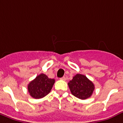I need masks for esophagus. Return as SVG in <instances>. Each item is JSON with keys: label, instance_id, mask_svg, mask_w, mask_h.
I'll return each instance as SVG.
<instances>
[{"label": "esophagus", "instance_id": "1", "mask_svg": "<svg viewBox=\"0 0 123 123\" xmlns=\"http://www.w3.org/2000/svg\"><path fill=\"white\" fill-rule=\"evenodd\" d=\"M60 80H63V81H65L66 80V78H65V76H63V77H62V78H61Z\"/></svg>", "mask_w": 123, "mask_h": 123}]
</instances>
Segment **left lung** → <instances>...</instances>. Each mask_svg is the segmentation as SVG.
Wrapping results in <instances>:
<instances>
[{
  "instance_id": "left-lung-1",
  "label": "left lung",
  "mask_w": 123,
  "mask_h": 123,
  "mask_svg": "<svg viewBox=\"0 0 123 123\" xmlns=\"http://www.w3.org/2000/svg\"><path fill=\"white\" fill-rule=\"evenodd\" d=\"M68 85L72 95L81 99L90 98L94 90V83L85 75L80 74L73 77L68 83Z\"/></svg>"
}]
</instances>
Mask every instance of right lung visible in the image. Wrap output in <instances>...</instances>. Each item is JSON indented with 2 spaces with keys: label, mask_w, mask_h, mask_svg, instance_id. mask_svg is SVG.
I'll return each instance as SVG.
<instances>
[{
  "label": "right lung",
  "mask_w": 123,
  "mask_h": 123,
  "mask_svg": "<svg viewBox=\"0 0 123 123\" xmlns=\"http://www.w3.org/2000/svg\"><path fill=\"white\" fill-rule=\"evenodd\" d=\"M55 82L54 79L49 78L44 74H40L28 85L29 95L35 99L43 98L51 92Z\"/></svg>",
  "instance_id": "1"
}]
</instances>
